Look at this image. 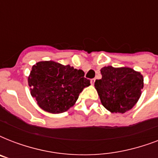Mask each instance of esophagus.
Instances as JSON below:
<instances>
[{"label": "esophagus", "instance_id": "esophagus-1", "mask_svg": "<svg viewBox=\"0 0 158 158\" xmlns=\"http://www.w3.org/2000/svg\"><path fill=\"white\" fill-rule=\"evenodd\" d=\"M90 82H91L92 84H94V83H95V79H92Z\"/></svg>", "mask_w": 158, "mask_h": 158}]
</instances>
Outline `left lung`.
I'll return each instance as SVG.
<instances>
[{"mask_svg":"<svg viewBox=\"0 0 158 158\" xmlns=\"http://www.w3.org/2000/svg\"><path fill=\"white\" fill-rule=\"evenodd\" d=\"M102 79L95 81L102 104L111 112L125 113L135 105L143 88L139 72L123 67L106 66L101 69Z\"/></svg>","mask_w":158,"mask_h":158,"instance_id":"8db88e82","label":"left lung"}]
</instances>
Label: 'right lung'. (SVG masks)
Returning <instances> with one entry per match:
<instances>
[{
  "label": "right lung",
  "instance_id": "1",
  "mask_svg": "<svg viewBox=\"0 0 158 158\" xmlns=\"http://www.w3.org/2000/svg\"><path fill=\"white\" fill-rule=\"evenodd\" d=\"M31 95L46 111L61 113L74 106L90 80L84 72L54 61L38 62L28 77Z\"/></svg>",
  "mask_w": 158,
  "mask_h": 158
}]
</instances>
